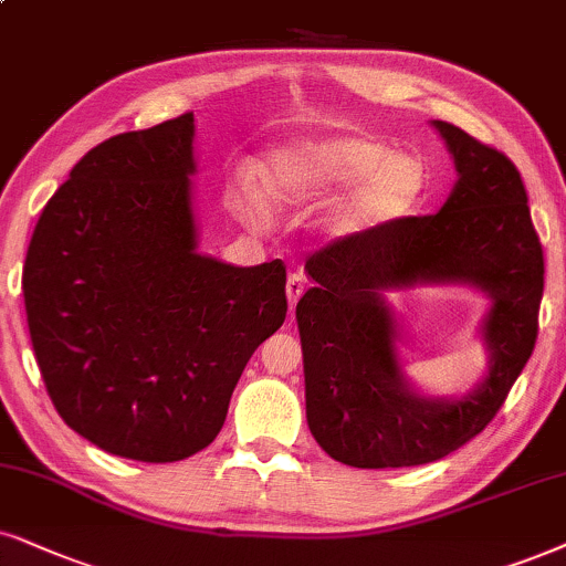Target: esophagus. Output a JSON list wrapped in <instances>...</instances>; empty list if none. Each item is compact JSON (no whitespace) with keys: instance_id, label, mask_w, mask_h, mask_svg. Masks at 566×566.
<instances>
[{"instance_id":"obj_1","label":"esophagus","mask_w":566,"mask_h":566,"mask_svg":"<svg viewBox=\"0 0 566 566\" xmlns=\"http://www.w3.org/2000/svg\"><path fill=\"white\" fill-rule=\"evenodd\" d=\"M305 292V279H303V274H290V279H287V300H290V311L292 307L297 305V300H300V295H303Z\"/></svg>"}]
</instances>
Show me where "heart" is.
<instances>
[{"mask_svg":"<svg viewBox=\"0 0 566 566\" xmlns=\"http://www.w3.org/2000/svg\"><path fill=\"white\" fill-rule=\"evenodd\" d=\"M353 181L356 185L321 213V230L332 238L360 232L410 209L426 188V167L415 156L389 154L384 143L342 135L279 148L261 171L263 198L271 209L316 206ZM240 209L250 217L259 211L253 185L242 190Z\"/></svg>","mask_w":566,"mask_h":566,"instance_id":"b5f03b06","label":"heart"}]
</instances>
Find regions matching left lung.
Segmentation results:
<instances>
[{"label":"left lung","instance_id":"obj_1","mask_svg":"<svg viewBox=\"0 0 566 566\" xmlns=\"http://www.w3.org/2000/svg\"><path fill=\"white\" fill-rule=\"evenodd\" d=\"M457 185L439 213L399 217L328 242L305 261L297 303L305 415L313 439L353 468H412L475 439L504 405L538 339L543 245L510 156L433 119ZM473 283L494 300L490 376L460 400L412 392L398 370L386 289Z\"/></svg>","mask_w":566,"mask_h":566}]
</instances>
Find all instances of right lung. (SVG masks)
<instances>
[{"label":"right lung","instance_id":"1","mask_svg":"<svg viewBox=\"0 0 566 566\" xmlns=\"http://www.w3.org/2000/svg\"><path fill=\"white\" fill-rule=\"evenodd\" d=\"M192 112L98 143L49 198L23 266L60 418L104 452L177 462L217 439L250 355L287 316L282 261L198 253Z\"/></svg>","mask_w":566,"mask_h":566}]
</instances>
